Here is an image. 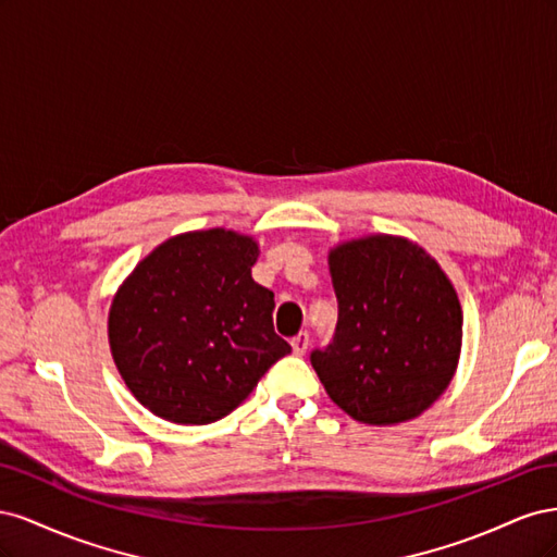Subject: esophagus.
<instances>
[{
    "instance_id": "34e87169",
    "label": "esophagus",
    "mask_w": 557,
    "mask_h": 557,
    "mask_svg": "<svg viewBox=\"0 0 557 557\" xmlns=\"http://www.w3.org/2000/svg\"><path fill=\"white\" fill-rule=\"evenodd\" d=\"M290 346H293V352H295V356H305L307 348H309V334H307V332H299L297 336H293Z\"/></svg>"
}]
</instances>
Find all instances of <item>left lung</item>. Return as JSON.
<instances>
[{
    "label": "left lung",
    "mask_w": 557,
    "mask_h": 557,
    "mask_svg": "<svg viewBox=\"0 0 557 557\" xmlns=\"http://www.w3.org/2000/svg\"><path fill=\"white\" fill-rule=\"evenodd\" d=\"M339 320L311 352L330 399L367 425L418 418L450 385L462 350V307L430 252L397 234L330 248Z\"/></svg>",
    "instance_id": "1"
}]
</instances>
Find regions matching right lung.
Wrapping results in <instances>:
<instances>
[{
	"label": "right lung",
	"instance_id": "right-lung-1",
	"mask_svg": "<svg viewBox=\"0 0 557 557\" xmlns=\"http://www.w3.org/2000/svg\"><path fill=\"white\" fill-rule=\"evenodd\" d=\"M260 244L237 230L176 234L115 290L109 346L129 393L170 423L221 420L290 344L274 332V293L252 281Z\"/></svg>",
	"mask_w": 557,
	"mask_h": 557
}]
</instances>
